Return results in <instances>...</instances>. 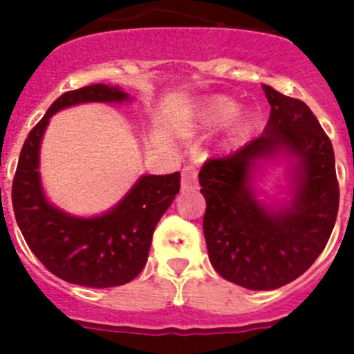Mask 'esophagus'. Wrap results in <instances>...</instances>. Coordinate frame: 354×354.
I'll return each mask as SVG.
<instances>
[{"mask_svg": "<svg viewBox=\"0 0 354 354\" xmlns=\"http://www.w3.org/2000/svg\"><path fill=\"white\" fill-rule=\"evenodd\" d=\"M196 175H198V171H196L195 167H184L183 168V180H180L183 192H189V189H195Z\"/></svg>", "mask_w": 354, "mask_h": 354, "instance_id": "obj_1", "label": "esophagus"}]
</instances>
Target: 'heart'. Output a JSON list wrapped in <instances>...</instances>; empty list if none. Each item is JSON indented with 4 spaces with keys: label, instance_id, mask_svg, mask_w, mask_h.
<instances>
[{
    "label": "heart",
    "instance_id": "heart-1",
    "mask_svg": "<svg viewBox=\"0 0 354 354\" xmlns=\"http://www.w3.org/2000/svg\"><path fill=\"white\" fill-rule=\"evenodd\" d=\"M237 111H239V104L234 101L232 97L214 95L202 104L198 117L205 129H220L236 117ZM246 129H248L246 118L237 117L230 127V134L234 138H241L246 133Z\"/></svg>",
    "mask_w": 354,
    "mask_h": 354
}]
</instances>
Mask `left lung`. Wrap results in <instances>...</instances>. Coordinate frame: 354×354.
Returning a JSON list of instances; mask_svg holds the SVG:
<instances>
[{
    "mask_svg": "<svg viewBox=\"0 0 354 354\" xmlns=\"http://www.w3.org/2000/svg\"><path fill=\"white\" fill-rule=\"evenodd\" d=\"M271 106L259 138L227 158L209 159L198 174L204 195L209 261L228 280L273 290L301 277L326 246L339 211L335 154L305 102L262 84ZM288 162L290 200L258 198L262 164Z\"/></svg>",
    "mask_w": 354,
    "mask_h": 354,
    "instance_id": "8db88e82",
    "label": "left lung"
}]
</instances>
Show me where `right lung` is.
Instances as JSON below:
<instances>
[{"label":"right lung","mask_w":354,"mask_h":354,"mask_svg":"<svg viewBox=\"0 0 354 354\" xmlns=\"http://www.w3.org/2000/svg\"><path fill=\"white\" fill-rule=\"evenodd\" d=\"M131 95L118 86L88 84L64 93L28 134L12 184L19 228L35 257L55 277L84 287H117L138 277L147 264L152 234L180 189V174L142 175L109 211L74 216L51 204L40 179V143L49 118L84 102L122 104Z\"/></svg>","instance_id":"add662e5"}]
</instances>
